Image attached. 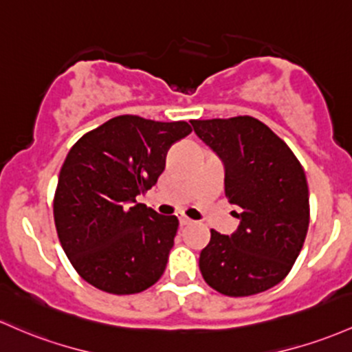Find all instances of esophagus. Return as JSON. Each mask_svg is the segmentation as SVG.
<instances>
[{"mask_svg":"<svg viewBox=\"0 0 352 352\" xmlns=\"http://www.w3.org/2000/svg\"><path fill=\"white\" fill-rule=\"evenodd\" d=\"M179 222H180V227H185V226H190L192 220L187 219V217H180Z\"/></svg>","mask_w":352,"mask_h":352,"instance_id":"esophagus-1","label":"esophagus"}]
</instances>
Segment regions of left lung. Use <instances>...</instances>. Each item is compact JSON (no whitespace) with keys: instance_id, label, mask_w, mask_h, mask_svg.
<instances>
[{"instance_id":"1","label":"left lung","mask_w":352,"mask_h":352,"mask_svg":"<svg viewBox=\"0 0 352 352\" xmlns=\"http://www.w3.org/2000/svg\"><path fill=\"white\" fill-rule=\"evenodd\" d=\"M195 133L226 165V197L237 206V232L210 230L199 267L229 297L264 292L285 279L309 229L306 173L291 148L261 120H190Z\"/></svg>"}]
</instances>
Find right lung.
I'll return each mask as SVG.
<instances>
[{
    "label": "right lung",
    "instance_id": "1",
    "mask_svg": "<svg viewBox=\"0 0 352 352\" xmlns=\"http://www.w3.org/2000/svg\"><path fill=\"white\" fill-rule=\"evenodd\" d=\"M190 132L187 122L120 115L69 148L53 217L65 254L88 284L125 296L160 279L179 219L158 215L135 197L157 184L170 145Z\"/></svg>",
    "mask_w": 352,
    "mask_h": 352
}]
</instances>
